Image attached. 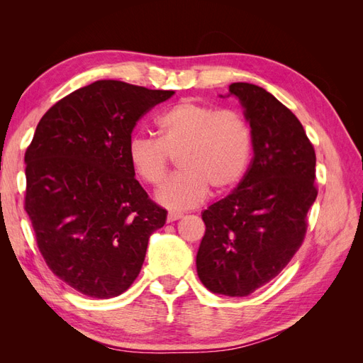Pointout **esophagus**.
Instances as JSON below:
<instances>
[{"mask_svg": "<svg viewBox=\"0 0 363 363\" xmlns=\"http://www.w3.org/2000/svg\"><path fill=\"white\" fill-rule=\"evenodd\" d=\"M182 218V213H168V223H174V221H177V219H180Z\"/></svg>", "mask_w": 363, "mask_h": 363, "instance_id": "1", "label": "esophagus"}]
</instances>
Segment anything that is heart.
Here are the masks:
<instances>
[{
	"mask_svg": "<svg viewBox=\"0 0 363 363\" xmlns=\"http://www.w3.org/2000/svg\"><path fill=\"white\" fill-rule=\"evenodd\" d=\"M156 128L157 139L131 138L127 156L131 169L152 188L167 180L171 157L179 156L180 174L157 192V201L171 211L196 207L208 189H233L247 171L252 136L248 121L236 111L186 98L156 119Z\"/></svg>",
	"mask_w": 363,
	"mask_h": 363,
	"instance_id": "heart-1",
	"label": "heart"
}]
</instances>
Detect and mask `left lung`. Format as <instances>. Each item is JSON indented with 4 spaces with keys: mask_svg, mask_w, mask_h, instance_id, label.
I'll return each mask as SVG.
<instances>
[{
    "mask_svg": "<svg viewBox=\"0 0 363 363\" xmlns=\"http://www.w3.org/2000/svg\"><path fill=\"white\" fill-rule=\"evenodd\" d=\"M251 127V164L238 188L201 213L196 272L213 294L247 296L277 277L301 247L313 204L316 156L286 106L263 87L232 83Z\"/></svg>",
    "mask_w": 363,
    "mask_h": 363,
    "instance_id": "left-lung-1",
    "label": "left lung"
}]
</instances>
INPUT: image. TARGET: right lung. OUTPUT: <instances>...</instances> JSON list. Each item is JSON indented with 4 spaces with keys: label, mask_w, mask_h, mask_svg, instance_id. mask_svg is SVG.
Instances as JSON below:
<instances>
[{
    "label": "right lung",
    "mask_w": 363,
    "mask_h": 363,
    "mask_svg": "<svg viewBox=\"0 0 363 363\" xmlns=\"http://www.w3.org/2000/svg\"><path fill=\"white\" fill-rule=\"evenodd\" d=\"M174 91L98 80L42 116L26 151V212L48 268L92 298L125 292L150 236L167 221L135 179L127 147L138 121Z\"/></svg>",
    "instance_id": "add662e5"
}]
</instances>
